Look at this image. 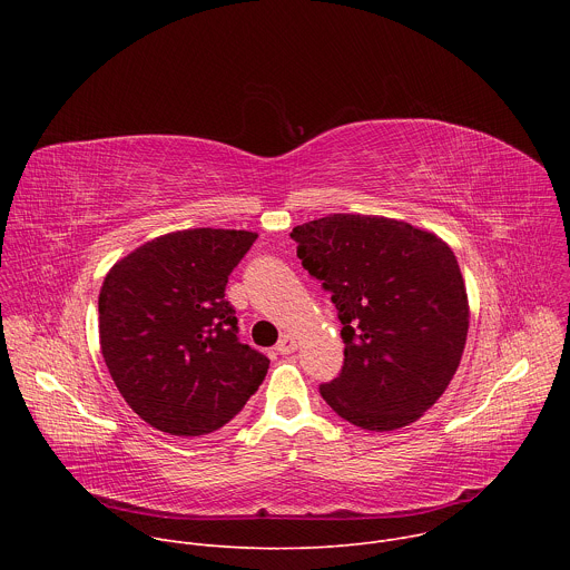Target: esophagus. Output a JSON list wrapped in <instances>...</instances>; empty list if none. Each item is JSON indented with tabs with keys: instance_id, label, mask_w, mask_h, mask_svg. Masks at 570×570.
Wrapping results in <instances>:
<instances>
[{
	"instance_id": "esophagus-1",
	"label": "esophagus",
	"mask_w": 570,
	"mask_h": 570,
	"mask_svg": "<svg viewBox=\"0 0 570 570\" xmlns=\"http://www.w3.org/2000/svg\"><path fill=\"white\" fill-rule=\"evenodd\" d=\"M279 354H293L297 350V338L293 334H284L275 347Z\"/></svg>"
}]
</instances>
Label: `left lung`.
I'll list each match as a JSON object with an SVG mask.
<instances>
[{
	"mask_svg": "<svg viewBox=\"0 0 570 570\" xmlns=\"http://www.w3.org/2000/svg\"><path fill=\"white\" fill-rule=\"evenodd\" d=\"M291 238L343 324L345 365L320 385L322 399L365 431L417 422L449 387L469 332L466 288L449 243L365 214L315 218Z\"/></svg>",
	"mask_w": 570,
	"mask_h": 570,
	"instance_id": "left-lung-1",
	"label": "left lung"
}]
</instances>
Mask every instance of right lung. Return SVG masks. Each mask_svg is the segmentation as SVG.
<instances>
[{"instance_id":"1","label":"right lung","mask_w":570,"mask_h":570,"mask_svg":"<svg viewBox=\"0 0 570 570\" xmlns=\"http://www.w3.org/2000/svg\"><path fill=\"white\" fill-rule=\"evenodd\" d=\"M246 229L161 234L106 275L99 341L130 409L153 429L203 438L232 422L271 361L236 338L229 273L255 243Z\"/></svg>"}]
</instances>
